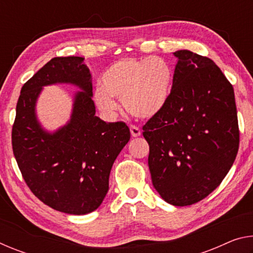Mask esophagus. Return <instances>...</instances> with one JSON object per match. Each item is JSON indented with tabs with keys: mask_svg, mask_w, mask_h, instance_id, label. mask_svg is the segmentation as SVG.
Listing matches in <instances>:
<instances>
[{
	"mask_svg": "<svg viewBox=\"0 0 253 253\" xmlns=\"http://www.w3.org/2000/svg\"><path fill=\"white\" fill-rule=\"evenodd\" d=\"M129 129H130V134H131L132 137H138V136H140V134H142V131H140L139 128L136 127V126L131 125L129 127Z\"/></svg>",
	"mask_w": 253,
	"mask_h": 253,
	"instance_id": "34e87169",
	"label": "esophagus"
}]
</instances>
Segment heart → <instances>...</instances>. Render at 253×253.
<instances>
[{
    "label": "heart",
    "mask_w": 253,
    "mask_h": 253,
    "mask_svg": "<svg viewBox=\"0 0 253 253\" xmlns=\"http://www.w3.org/2000/svg\"><path fill=\"white\" fill-rule=\"evenodd\" d=\"M174 71L161 57L122 58L111 63L93 91L98 108L106 115L117 110L121 99L124 108L139 119L152 118L165 108L172 92Z\"/></svg>",
    "instance_id": "obj_1"
}]
</instances>
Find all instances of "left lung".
I'll list each match as a JSON object with an SVG mask.
<instances>
[{
	"instance_id": "left-lung-1",
	"label": "left lung",
	"mask_w": 253,
	"mask_h": 253,
	"mask_svg": "<svg viewBox=\"0 0 253 253\" xmlns=\"http://www.w3.org/2000/svg\"><path fill=\"white\" fill-rule=\"evenodd\" d=\"M177 58L168 105L143 127L148 168L162 199L175 207L212 193L239 149L233 87L211 59L190 50Z\"/></svg>"
}]
</instances>
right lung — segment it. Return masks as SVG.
I'll return each mask as SVG.
<instances>
[{"label":"right lung","instance_id":"right-lung-1","mask_svg":"<svg viewBox=\"0 0 253 253\" xmlns=\"http://www.w3.org/2000/svg\"><path fill=\"white\" fill-rule=\"evenodd\" d=\"M83 57L51 59L21 89L12 128V147L32 193L57 211L83 215L95 211L109 190L115 160L130 138L125 123L96 116L91 75ZM74 84L71 119L54 132L37 121L36 101L45 85Z\"/></svg>","mask_w":253,"mask_h":253}]
</instances>
